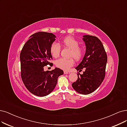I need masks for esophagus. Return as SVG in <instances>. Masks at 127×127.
Here are the masks:
<instances>
[{
    "label": "esophagus",
    "mask_w": 127,
    "mask_h": 127,
    "mask_svg": "<svg viewBox=\"0 0 127 127\" xmlns=\"http://www.w3.org/2000/svg\"><path fill=\"white\" fill-rule=\"evenodd\" d=\"M69 73H68V72H67V71H64V74H68Z\"/></svg>",
    "instance_id": "1"
}]
</instances>
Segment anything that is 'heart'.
Returning a JSON list of instances; mask_svg holds the SVG:
<instances>
[{
	"instance_id": "b5f03b06",
	"label": "heart",
	"mask_w": 127,
	"mask_h": 127,
	"mask_svg": "<svg viewBox=\"0 0 127 127\" xmlns=\"http://www.w3.org/2000/svg\"><path fill=\"white\" fill-rule=\"evenodd\" d=\"M62 45L71 49L70 57L73 58L77 61L80 60L84 55V49L79 46V42L71 36L65 37L62 41ZM61 46L56 43H53L50 46V53L54 58H57L60 56L61 52ZM74 64L73 59H65L61 58L55 61V65L58 67L64 70H67L72 67Z\"/></svg>"
}]
</instances>
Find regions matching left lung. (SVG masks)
Here are the masks:
<instances>
[{"mask_svg":"<svg viewBox=\"0 0 127 127\" xmlns=\"http://www.w3.org/2000/svg\"><path fill=\"white\" fill-rule=\"evenodd\" d=\"M86 45V52L83 59L75 67L83 74H77L78 78L72 84L75 91L83 95H88L99 87L105 76L107 56L101 41L92 35L83 36Z\"/></svg>","mask_w":127,"mask_h":127,"instance_id":"1","label":"left lung"}]
</instances>
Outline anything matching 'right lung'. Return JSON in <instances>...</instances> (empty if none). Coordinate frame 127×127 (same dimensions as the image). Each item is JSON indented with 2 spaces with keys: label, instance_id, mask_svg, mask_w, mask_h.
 I'll return each mask as SVG.
<instances>
[{
  "label": "right lung",
  "instance_id": "right-lung-1",
  "mask_svg": "<svg viewBox=\"0 0 127 127\" xmlns=\"http://www.w3.org/2000/svg\"><path fill=\"white\" fill-rule=\"evenodd\" d=\"M52 33L39 32L32 34L23 45L20 55L21 76L27 90L37 96L49 95L55 88L58 77L63 71L55 67L51 71H44L50 63L52 56L50 46L55 40Z\"/></svg>",
  "mask_w": 127,
  "mask_h": 127
}]
</instances>
